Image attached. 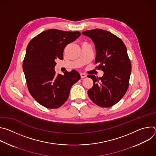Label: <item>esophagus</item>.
I'll return each instance as SVG.
<instances>
[{
	"mask_svg": "<svg viewBox=\"0 0 156 156\" xmlns=\"http://www.w3.org/2000/svg\"><path fill=\"white\" fill-rule=\"evenodd\" d=\"M80 76H81V78H85V77L87 76V75H86L85 73H80Z\"/></svg>",
	"mask_w": 156,
	"mask_h": 156,
	"instance_id": "34e87169",
	"label": "esophagus"
}]
</instances>
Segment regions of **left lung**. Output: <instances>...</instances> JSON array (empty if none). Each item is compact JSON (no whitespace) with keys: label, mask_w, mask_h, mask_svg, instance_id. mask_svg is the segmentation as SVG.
<instances>
[{"label":"left lung","mask_w":156,"mask_h":156,"mask_svg":"<svg viewBox=\"0 0 156 156\" xmlns=\"http://www.w3.org/2000/svg\"><path fill=\"white\" fill-rule=\"evenodd\" d=\"M82 34L91 38L96 48L97 69L104 72L102 77L87 75L93 86L87 91L90 99L101 107L117 104L126 93L131 71L127 49L121 39L106 30L94 29Z\"/></svg>","instance_id":"obj_1"}]
</instances>
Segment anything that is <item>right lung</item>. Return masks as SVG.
Instances as JSON below:
<instances>
[{"mask_svg": "<svg viewBox=\"0 0 156 156\" xmlns=\"http://www.w3.org/2000/svg\"><path fill=\"white\" fill-rule=\"evenodd\" d=\"M81 35L51 29L37 35L29 42L23 60V70L30 93L41 105L57 108L67 100L72 86L81 78L72 70L64 75L55 74L57 59H63L65 48Z\"/></svg>", "mask_w": 156, "mask_h": 156, "instance_id": "add662e5", "label": "right lung"}]
</instances>
